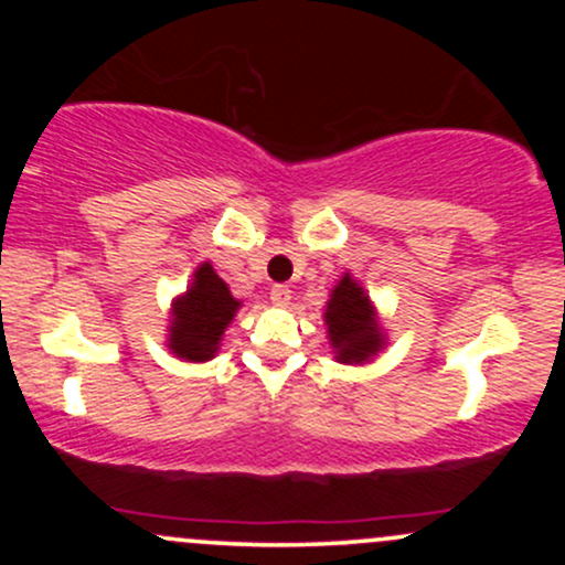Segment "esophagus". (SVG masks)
Masks as SVG:
<instances>
[{
    "instance_id": "esophagus-1",
    "label": "esophagus",
    "mask_w": 565,
    "mask_h": 565,
    "mask_svg": "<svg viewBox=\"0 0 565 565\" xmlns=\"http://www.w3.org/2000/svg\"><path fill=\"white\" fill-rule=\"evenodd\" d=\"M289 300H291V291L289 287H284V284H276V287L270 289V302L278 305V308L289 305Z\"/></svg>"
}]
</instances>
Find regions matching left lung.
I'll list each match as a JSON object with an SVG mask.
<instances>
[{
  "label": "left lung",
  "mask_w": 565,
  "mask_h": 565,
  "mask_svg": "<svg viewBox=\"0 0 565 565\" xmlns=\"http://www.w3.org/2000/svg\"><path fill=\"white\" fill-rule=\"evenodd\" d=\"M329 340L337 348V359L342 364H364L369 355L382 348V332L374 321V310L369 305L364 289L350 276H342L327 302Z\"/></svg>",
  "instance_id": "obj_1"
}]
</instances>
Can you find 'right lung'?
<instances>
[{"label":"right lung","instance_id":"obj_1","mask_svg":"<svg viewBox=\"0 0 565 565\" xmlns=\"http://www.w3.org/2000/svg\"><path fill=\"white\" fill-rule=\"evenodd\" d=\"M238 310V300H233L228 284L204 263L193 276L191 289L174 302L170 348L185 361H206L215 355L233 313Z\"/></svg>","mask_w":565,"mask_h":565}]
</instances>
